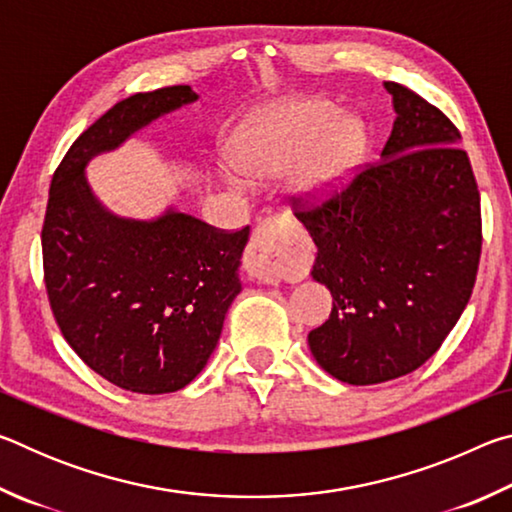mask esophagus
<instances>
[{"mask_svg":"<svg viewBox=\"0 0 512 512\" xmlns=\"http://www.w3.org/2000/svg\"><path fill=\"white\" fill-rule=\"evenodd\" d=\"M282 253H284V237H282V221L280 219H264L255 225L253 237H250L246 268L255 280L264 284H280L282 280Z\"/></svg>","mask_w":512,"mask_h":512,"instance_id":"esophagus-1","label":"esophagus"}]
</instances>
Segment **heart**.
<instances>
[{
	"mask_svg": "<svg viewBox=\"0 0 512 512\" xmlns=\"http://www.w3.org/2000/svg\"><path fill=\"white\" fill-rule=\"evenodd\" d=\"M325 99H293L250 117L232 135L228 153L241 176L271 180L291 171V192L305 203H323L350 178L366 131Z\"/></svg>",
	"mask_w": 512,
	"mask_h": 512,
	"instance_id": "obj_1",
	"label": "heart"
}]
</instances>
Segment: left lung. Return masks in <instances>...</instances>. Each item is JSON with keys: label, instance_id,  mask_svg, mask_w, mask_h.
Listing matches in <instances>:
<instances>
[{"label": "left lung", "instance_id": "8db88e82", "mask_svg": "<svg viewBox=\"0 0 512 512\" xmlns=\"http://www.w3.org/2000/svg\"><path fill=\"white\" fill-rule=\"evenodd\" d=\"M384 88L397 117L381 160L323 203L291 196L318 248L311 275L334 298L309 350L352 386L433 357L470 302L481 257V196L461 133L420 94Z\"/></svg>", "mask_w": 512, "mask_h": 512}]
</instances>
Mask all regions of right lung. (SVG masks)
I'll return each instance as SVG.
<instances>
[{
    "label": "right lung",
    "mask_w": 512,
    "mask_h": 512,
    "mask_svg": "<svg viewBox=\"0 0 512 512\" xmlns=\"http://www.w3.org/2000/svg\"><path fill=\"white\" fill-rule=\"evenodd\" d=\"M196 99L189 85H171L115 103L69 146L49 187L42 266L51 311L72 350L131 393L180 391L205 368L241 291L250 228L219 230L173 210L155 221L119 219L83 171Z\"/></svg>",
    "instance_id": "1"
}]
</instances>
